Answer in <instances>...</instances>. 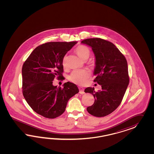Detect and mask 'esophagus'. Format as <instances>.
<instances>
[{"label": "esophagus", "mask_w": 154, "mask_h": 154, "mask_svg": "<svg viewBox=\"0 0 154 154\" xmlns=\"http://www.w3.org/2000/svg\"><path fill=\"white\" fill-rule=\"evenodd\" d=\"M79 94H84L85 93V92H84V88H81V87H79Z\"/></svg>", "instance_id": "34e87169"}]
</instances>
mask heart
Listing matches in <instances>:
<instances>
[{"label":"heart","mask_w":154,"mask_h":154,"mask_svg":"<svg viewBox=\"0 0 154 154\" xmlns=\"http://www.w3.org/2000/svg\"><path fill=\"white\" fill-rule=\"evenodd\" d=\"M76 54L79 57L83 60H86L90 56V51L89 48L84 45H79L75 50ZM62 64L64 68L66 67V57L64 56L63 59ZM90 75V71L87 69L73 70L69 77L70 81L75 84L82 85L86 82L87 79Z\"/></svg>","instance_id":"heart-1"}]
</instances>
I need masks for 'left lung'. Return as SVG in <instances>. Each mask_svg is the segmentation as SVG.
<instances>
[{
	"label": "left lung",
	"mask_w": 154,
	"mask_h": 154,
	"mask_svg": "<svg viewBox=\"0 0 154 154\" xmlns=\"http://www.w3.org/2000/svg\"><path fill=\"white\" fill-rule=\"evenodd\" d=\"M81 43L92 48L96 60L94 81L102 86L99 91L90 87L85 90L95 98L93 104L87 108V111L94 116H107L119 106L129 85L126 58L114 44L105 39L89 38Z\"/></svg>",
	"instance_id": "left-lung-1"
}]
</instances>
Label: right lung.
I'll use <instances>...</instances> for the list:
<instances>
[{
  "label": "right lung",
  "instance_id": "1",
  "mask_svg": "<svg viewBox=\"0 0 154 154\" xmlns=\"http://www.w3.org/2000/svg\"><path fill=\"white\" fill-rule=\"evenodd\" d=\"M77 42H51L36 47L22 68L23 94L28 104L38 114L54 119L65 111L68 101L78 93L75 84L67 82L57 88L52 81L64 79L63 59Z\"/></svg>",
  "mask_w": 154,
  "mask_h": 154
}]
</instances>
